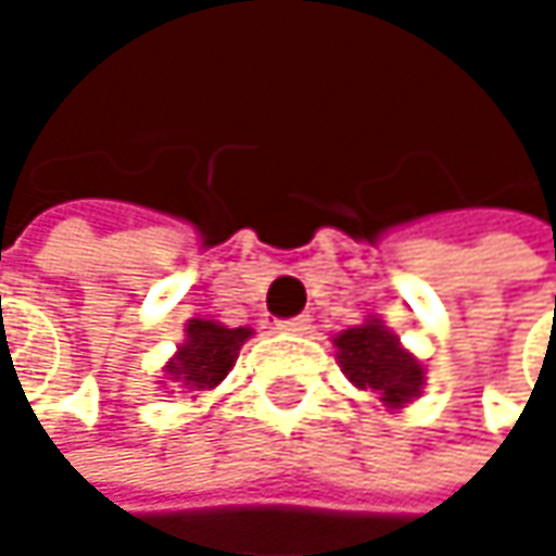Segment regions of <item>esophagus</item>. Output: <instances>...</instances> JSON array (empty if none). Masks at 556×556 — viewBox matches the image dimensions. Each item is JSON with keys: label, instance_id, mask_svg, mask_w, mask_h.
Wrapping results in <instances>:
<instances>
[{"label": "esophagus", "instance_id": "obj_1", "mask_svg": "<svg viewBox=\"0 0 556 556\" xmlns=\"http://www.w3.org/2000/svg\"><path fill=\"white\" fill-rule=\"evenodd\" d=\"M277 328L282 331V334H308V328H312V318H308V315L282 318V321H277Z\"/></svg>", "mask_w": 556, "mask_h": 556}]
</instances>
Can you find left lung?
<instances>
[{
    "mask_svg": "<svg viewBox=\"0 0 556 556\" xmlns=\"http://www.w3.org/2000/svg\"><path fill=\"white\" fill-rule=\"evenodd\" d=\"M338 364L357 389L380 395L387 408H402L425 387L421 364L399 344L380 318H367L357 328H348L334 338Z\"/></svg>",
    "mask_w": 556,
    "mask_h": 556,
    "instance_id": "8db88e82",
    "label": "left lung"
}]
</instances>
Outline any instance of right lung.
<instances>
[{
	"instance_id": "add662e5",
	"label": "right lung",
	"mask_w": 556,
	"mask_h": 556,
	"mask_svg": "<svg viewBox=\"0 0 556 556\" xmlns=\"http://www.w3.org/2000/svg\"><path fill=\"white\" fill-rule=\"evenodd\" d=\"M251 328H228L208 318H189L186 341L167 361V380L182 389H215L238 361V351L251 338Z\"/></svg>"
}]
</instances>
